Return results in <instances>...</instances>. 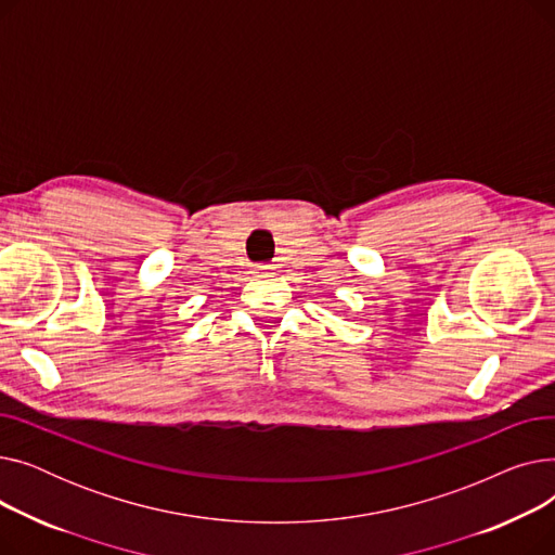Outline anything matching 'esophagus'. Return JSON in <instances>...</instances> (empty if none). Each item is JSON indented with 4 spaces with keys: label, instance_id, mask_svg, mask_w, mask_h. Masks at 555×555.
I'll return each instance as SVG.
<instances>
[{
    "label": "esophagus",
    "instance_id": "1",
    "mask_svg": "<svg viewBox=\"0 0 555 555\" xmlns=\"http://www.w3.org/2000/svg\"><path fill=\"white\" fill-rule=\"evenodd\" d=\"M270 272H272V268H270V266H258V268L254 270L256 279H266V276H270Z\"/></svg>",
    "mask_w": 555,
    "mask_h": 555
}]
</instances>
